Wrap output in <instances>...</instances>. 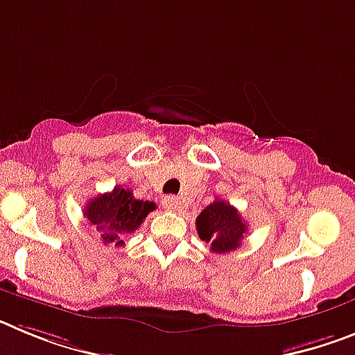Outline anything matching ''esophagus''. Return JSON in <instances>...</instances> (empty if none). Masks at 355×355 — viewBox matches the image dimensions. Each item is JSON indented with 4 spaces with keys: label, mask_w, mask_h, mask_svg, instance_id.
<instances>
[{
    "label": "esophagus",
    "mask_w": 355,
    "mask_h": 355,
    "mask_svg": "<svg viewBox=\"0 0 355 355\" xmlns=\"http://www.w3.org/2000/svg\"><path fill=\"white\" fill-rule=\"evenodd\" d=\"M162 205L163 208L168 209V211H174V209L180 206V200H178V197L175 196H167L162 199Z\"/></svg>",
    "instance_id": "1"
}]
</instances>
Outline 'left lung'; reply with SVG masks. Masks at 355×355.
<instances>
[{"label": "left lung", "instance_id": "obj_1", "mask_svg": "<svg viewBox=\"0 0 355 355\" xmlns=\"http://www.w3.org/2000/svg\"><path fill=\"white\" fill-rule=\"evenodd\" d=\"M200 240L209 243V250L215 254H225L238 249L247 233V224L241 220L236 208L216 199L206 206L196 220Z\"/></svg>", "mask_w": 355, "mask_h": 355}]
</instances>
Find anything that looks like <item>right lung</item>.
I'll use <instances>...</instances> for the list:
<instances>
[{"mask_svg":"<svg viewBox=\"0 0 355 355\" xmlns=\"http://www.w3.org/2000/svg\"><path fill=\"white\" fill-rule=\"evenodd\" d=\"M153 209H156L155 202L135 199L131 190L115 187L112 192L90 199L83 216L94 225L105 245L122 247V236L135 233Z\"/></svg>","mask_w":355,"mask_h":355,"instance_id":"add662e5","label":"right lung"}]
</instances>
